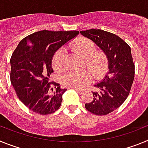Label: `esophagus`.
I'll use <instances>...</instances> for the list:
<instances>
[{
	"mask_svg": "<svg viewBox=\"0 0 148 148\" xmlns=\"http://www.w3.org/2000/svg\"><path fill=\"white\" fill-rule=\"evenodd\" d=\"M73 90H75V91H76L77 92H78V93H79V94H82V92H83V91H82V90H79V89H76V88H73Z\"/></svg>",
	"mask_w": 148,
	"mask_h": 148,
	"instance_id": "obj_1",
	"label": "esophagus"
}]
</instances>
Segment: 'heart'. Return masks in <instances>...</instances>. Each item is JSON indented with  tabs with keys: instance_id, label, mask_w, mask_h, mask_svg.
<instances>
[{
	"instance_id": "b5f03b06",
	"label": "heart",
	"mask_w": 148,
	"mask_h": 148,
	"mask_svg": "<svg viewBox=\"0 0 148 148\" xmlns=\"http://www.w3.org/2000/svg\"><path fill=\"white\" fill-rule=\"evenodd\" d=\"M72 50L85 59V66L89 69L95 78H102L104 76L108 70V56L103 52L96 51L95 43L86 38H78L71 46ZM64 49H58L52 58V66L57 73H61L65 70ZM92 81V75L88 71L68 72L63 75L61 82L63 85L70 88L82 89Z\"/></svg>"
}]
</instances>
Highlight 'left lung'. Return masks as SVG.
<instances>
[{
  "mask_svg": "<svg viewBox=\"0 0 148 148\" xmlns=\"http://www.w3.org/2000/svg\"><path fill=\"white\" fill-rule=\"evenodd\" d=\"M80 33L92 40L109 61L108 72L94 85L99 90L92 92V101L85 104L90 113L104 116L119 108L129 95L135 75L131 49L118 35L104 30L91 29Z\"/></svg>",
  "mask_w": 148,
  "mask_h": 148,
  "instance_id": "8db88e82",
  "label": "left lung"
}]
</instances>
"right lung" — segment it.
<instances>
[{
	"label": "right lung",
	"instance_id": "obj_1",
	"mask_svg": "<svg viewBox=\"0 0 148 148\" xmlns=\"http://www.w3.org/2000/svg\"><path fill=\"white\" fill-rule=\"evenodd\" d=\"M78 31L34 32L21 40L10 59V80L17 95L32 111L40 115L54 113L61 104L66 89L49 82L53 72L52 58L56 51L78 35ZM56 88L53 94L51 90Z\"/></svg>",
	"mask_w": 148,
	"mask_h": 148
}]
</instances>
